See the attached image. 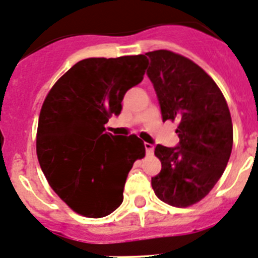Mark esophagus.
Segmentation results:
<instances>
[{
    "mask_svg": "<svg viewBox=\"0 0 258 258\" xmlns=\"http://www.w3.org/2000/svg\"><path fill=\"white\" fill-rule=\"evenodd\" d=\"M144 148H146V153L147 155H152L153 153V144L151 143H144Z\"/></svg>",
    "mask_w": 258,
    "mask_h": 258,
    "instance_id": "esophagus-1",
    "label": "esophagus"
}]
</instances>
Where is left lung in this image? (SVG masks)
I'll list each match as a JSON object with an SVG mask.
<instances>
[{
  "label": "left lung",
  "mask_w": 258,
  "mask_h": 258,
  "mask_svg": "<svg viewBox=\"0 0 258 258\" xmlns=\"http://www.w3.org/2000/svg\"><path fill=\"white\" fill-rule=\"evenodd\" d=\"M146 55L162 120H178L179 138L176 147L156 146L161 170L151 183L162 202L191 206L211 191L231 156L228 105L215 81L187 57L166 49Z\"/></svg>",
  "instance_id": "1"
}]
</instances>
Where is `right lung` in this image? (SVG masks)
<instances>
[{"label": "right lung", "mask_w": 258, "mask_h": 258, "mask_svg": "<svg viewBox=\"0 0 258 258\" xmlns=\"http://www.w3.org/2000/svg\"><path fill=\"white\" fill-rule=\"evenodd\" d=\"M147 64L144 55L81 60L43 102L39 164L53 191L80 215L103 218L118 209L128 172L146 155L138 136H114L105 124L120 114L125 92L142 82Z\"/></svg>", "instance_id": "obj_1"}]
</instances>
